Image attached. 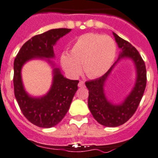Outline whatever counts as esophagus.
<instances>
[{
  "label": "esophagus",
  "mask_w": 158,
  "mask_h": 158,
  "mask_svg": "<svg viewBox=\"0 0 158 158\" xmlns=\"http://www.w3.org/2000/svg\"><path fill=\"white\" fill-rule=\"evenodd\" d=\"M78 86L79 87H84L85 86V83H84L83 81H79V84H78Z\"/></svg>",
  "instance_id": "obj_1"
}]
</instances>
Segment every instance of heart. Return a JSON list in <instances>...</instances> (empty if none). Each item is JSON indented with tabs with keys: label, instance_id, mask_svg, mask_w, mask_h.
I'll return each instance as SVG.
<instances>
[{
	"label": "heart",
	"instance_id": "b5f03b06",
	"mask_svg": "<svg viewBox=\"0 0 158 158\" xmlns=\"http://www.w3.org/2000/svg\"><path fill=\"white\" fill-rule=\"evenodd\" d=\"M116 46L109 36L89 32L79 36L71 48L70 54H61V64L64 72L76 78L82 71L89 78L103 76L109 70L115 57Z\"/></svg>",
	"mask_w": 158,
	"mask_h": 158
}]
</instances>
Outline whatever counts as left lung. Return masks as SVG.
Segmentation results:
<instances>
[{"mask_svg": "<svg viewBox=\"0 0 158 158\" xmlns=\"http://www.w3.org/2000/svg\"><path fill=\"white\" fill-rule=\"evenodd\" d=\"M118 48L122 50L117 61L99 79L86 82L89 90L88 107L98 123L107 127H117L126 123L135 112L143 95L147 84V70L143 60L133 46L113 32ZM129 58L134 61L137 71L135 86L122 102L114 104L107 100L104 85L115 64L122 59Z\"/></svg>", "mask_w": 158, "mask_h": 158, "instance_id": "left-lung-1", "label": "left lung"}]
</instances>
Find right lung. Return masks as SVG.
Returning <instances> with one entry per match:
<instances>
[{"label":"right lung","instance_id":"add662e5","mask_svg":"<svg viewBox=\"0 0 158 158\" xmlns=\"http://www.w3.org/2000/svg\"><path fill=\"white\" fill-rule=\"evenodd\" d=\"M71 29H54L36 35L25 43L14 61V92L25 117L33 125L51 128L62 120L78 89V80L66 79L50 59L54 58V46ZM32 59H44L53 67L52 85L48 94L39 98L27 94L21 79V68Z\"/></svg>","mask_w":158,"mask_h":158}]
</instances>
